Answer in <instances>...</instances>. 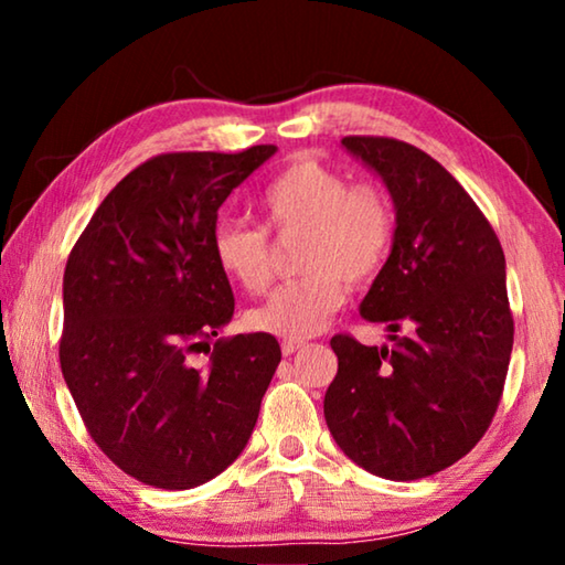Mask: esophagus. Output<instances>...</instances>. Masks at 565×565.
Instances as JSON below:
<instances>
[{
	"label": "esophagus",
	"mask_w": 565,
	"mask_h": 565,
	"mask_svg": "<svg viewBox=\"0 0 565 565\" xmlns=\"http://www.w3.org/2000/svg\"><path fill=\"white\" fill-rule=\"evenodd\" d=\"M306 343L303 341H296V339H284L281 341V353L284 356H291V353H296L299 349H303Z\"/></svg>",
	"instance_id": "1"
}]
</instances>
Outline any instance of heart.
<instances>
[{"label":"heart","instance_id":"obj_1","mask_svg":"<svg viewBox=\"0 0 565 565\" xmlns=\"http://www.w3.org/2000/svg\"><path fill=\"white\" fill-rule=\"evenodd\" d=\"M274 234H303L296 269L303 271L274 289L248 311V327L284 339H306L327 327L347 299V284H371L384 271L394 246L396 218L384 189L351 184L341 169L313 157H296L259 199ZM212 254L228 281L246 294H264L271 281V244L264 228L222 222Z\"/></svg>","mask_w":565,"mask_h":565}]
</instances>
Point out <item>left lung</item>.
Listing matches in <instances>:
<instances>
[{"mask_svg": "<svg viewBox=\"0 0 565 565\" xmlns=\"http://www.w3.org/2000/svg\"><path fill=\"white\" fill-rule=\"evenodd\" d=\"M341 145L394 199V246L361 301V317L384 323L391 347H363L349 333L331 339L339 371L323 416L353 463L414 481L463 458L499 408L513 349L503 248L466 189L426 151L388 137Z\"/></svg>", "mask_w": 565, "mask_h": 565, "instance_id": "8db88e82", "label": "left lung"}]
</instances>
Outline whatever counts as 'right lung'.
Instances as JSON below:
<instances>
[{
  "label": "right lung",
  "instance_id": "right-lung-1",
  "mask_svg": "<svg viewBox=\"0 0 565 565\" xmlns=\"http://www.w3.org/2000/svg\"><path fill=\"white\" fill-rule=\"evenodd\" d=\"M274 151L151 157L109 191L66 259L64 381L94 444L154 489H194L236 461L281 361L271 333L209 347L234 317L212 254L218 206Z\"/></svg>",
  "mask_w": 565,
  "mask_h": 565
}]
</instances>
